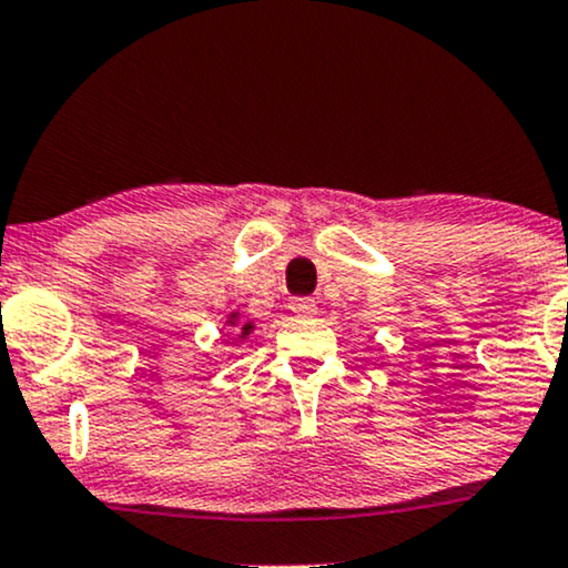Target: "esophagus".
<instances>
[{"label": "esophagus", "mask_w": 568, "mask_h": 568, "mask_svg": "<svg viewBox=\"0 0 568 568\" xmlns=\"http://www.w3.org/2000/svg\"><path fill=\"white\" fill-rule=\"evenodd\" d=\"M290 311H292V313H295V316H297V318H303V322H305V318H313V316H316L318 305H316V303H313V300H305V297H295V300H292V303H290Z\"/></svg>", "instance_id": "1"}]
</instances>
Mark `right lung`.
<instances>
[{
	"label": "right lung",
	"instance_id": "obj_1",
	"mask_svg": "<svg viewBox=\"0 0 568 568\" xmlns=\"http://www.w3.org/2000/svg\"><path fill=\"white\" fill-rule=\"evenodd\" d=\"M250 329H252V326H250V324H246V326H242V337H246V335H250Z\"/></svg>",
	"mask_w": 568,
	"mask_h": 568
}]
</instances>
